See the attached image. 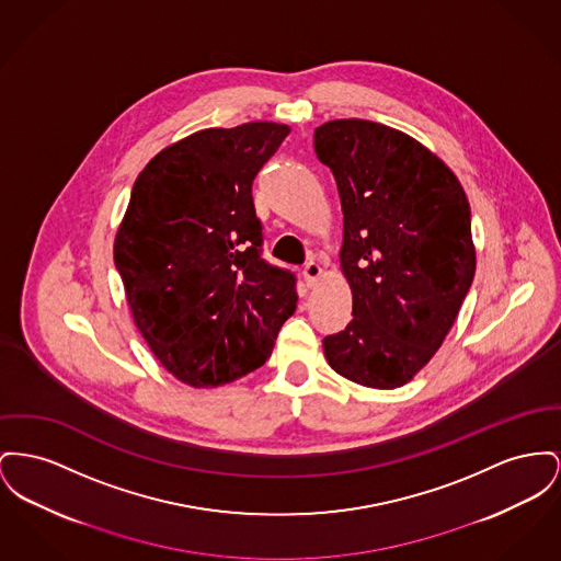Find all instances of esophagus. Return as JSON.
Here are the masks:
<instances>
[{
	"mask_svg": "<svg viewBox=\"0 0 561 561\" xmlns=\"http://www.w3.org/2000/svg\"><path fill=\"white\" fill-rule=\"evenodd\" d=\"M302 277L307 282V286H316V282L322 277V266L318 263H307L302 268Z\"/></svg>",
	"mask_w": 561,
	"mask_h": 561,
	"instance_id": "34e87169",
	"label": "esophagus"
}]
</instances>
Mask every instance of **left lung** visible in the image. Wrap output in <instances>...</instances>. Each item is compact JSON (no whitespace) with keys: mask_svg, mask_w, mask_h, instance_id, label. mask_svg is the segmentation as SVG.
Here are the masks:
<instances>
[{"mask_svg":"<svg viewBox=\"0 0 561 561\" xmlns=\"http://www.w3.org/2000/svg\"><path fill=\"white\" fill-rule=\"evenodd\" d=\"M343 211L341 273L354 320L324 339L341 377L375 390L409 383L443 345L472 284L470 205L456 173L415 137L339 118L313 133Z\"/></svg>","mask_w":561,"mask_h":561,"instance_id":"1","label":"left lung"}]
</instances>
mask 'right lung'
Listing matches in <instances>:
<instances>
[{"mask_svg": "<svg viewBox=\"0 0 561 561\" xmlns=\"http://www.w3.org/2000/svg\"><path fill=\"white\" fill-rule=\"evenodd\" d=\"M288 125L203 129L163 148L133 184L114 239L133 322L191 388L256 370L297 309V279L261 256L252 182Z\"/></svg>", "mask_w": 561, "mask_h": 561, "instance_id": "right-lung-1", "label": "right lung"}]
</instances>
